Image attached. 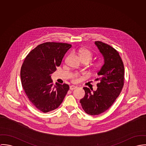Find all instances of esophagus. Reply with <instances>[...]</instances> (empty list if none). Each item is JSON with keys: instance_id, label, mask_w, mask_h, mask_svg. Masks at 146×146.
I'll use <instances>...</instances> for the list:
<instances>
[{"instance_id": "1", "label": "esophagus", "mask_w": 146, "mask_h": 146, "mask_svg": "<svg viewBox=\"0 0 146 146\" xmlns=\"http://www.w3.org/2000/svg\"><path fill=\"white\" fill-rule=\"evenodd\" d=\"M77 87H76V86H73V85H72V86H70V87H69V88H70V90H74V89H76V88H77Z\"/></svg>"}]
</instances>
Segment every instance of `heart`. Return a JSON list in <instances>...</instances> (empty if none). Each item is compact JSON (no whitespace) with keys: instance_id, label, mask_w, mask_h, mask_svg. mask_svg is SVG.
Masks as SVG:
<instances>
[{"instance_id":"heart-1","label":"heart","mask_w":146,"mask_h":146,"mask_svg":"<svg viewBox=\"0 0 146 146\" xmlns=\"http://www.w3.org/2000/svg\"><path fill=\"white\" fill-rule=\"evenodd\" d=\"M78 55L82 61L86 60L88 63L92 59L93 55L90 50L86 48H82L78 50ZM81 75L78 73H74L71 75L72 81L74 83H76L79 81Z\"/></svg>"}]
</instances>
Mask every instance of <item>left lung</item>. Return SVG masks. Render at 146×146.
Here are the masks:
<instances>
[{"label": "left lung", "instance_id": "1", "mask_svg": "<svg viewBox=\"0 0 146 146\" xmlns=\"http://www.w3.org/2000/svg\"><path fill=\"white\" fill-rule=\"evenodd\" d=\"M95 45L104 57V63L97 72L96 91L91 92L84 87L85 96L80 100L84 111L91 115H97L106 111L113 104L124 86V66L119 52L111 46L101 41ZM93 90V89H92Z\"/></svg>", "mask_w": 146, "mask_h": 146}]
</instances>
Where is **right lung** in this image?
I'll list each match as a JSON object with an SVG mask.
<instances>
[{
	"instance_id": "add662e5",
	"label": "right lung",
	"mask_w": 146,
	"mask_h": 146,
	"mask_svg": "<svg viewBox=\"0 0 146 146\" xmlns=\"http://www.w3.org/2000/svg\"><path fill=\"white\" fill-rule=\"evenodd\" d=\"M72 45L48 42L38 45L26 57L21 69L23 88L33 105L48 113L62 103L69 86L56 83L53 86L51 74L61 64Z\"/></svg>"
}]
</instances>
